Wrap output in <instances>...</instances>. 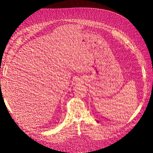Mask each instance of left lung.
<instances>
[{
	"label": "left lung",
	"instance_id": "left-lung-1",
	"mask_svg": "<svg viewBox=\"0 0 153 153\" xmlns=\"http://www.w3.org/2000/svg\"><path fill=\"white\" fill-rule=\"evenodd\" d=\"M97 123H99V122H98V121H97Z\"/></svg>",
	"mask_w": 153,
	"mask_h": 153
}]
</instances>
